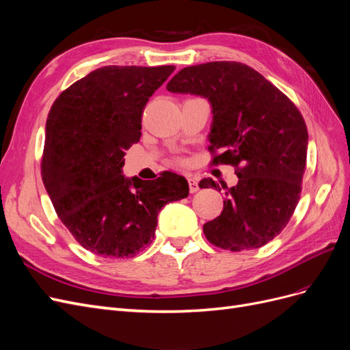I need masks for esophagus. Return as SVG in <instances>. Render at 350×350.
<instances>
[{
	"instance_id": "1",
	"label": "esophagus",
	"mask_w": 350,
	"mask_h": 350,
	"mask_svg": "<svg viewBox=\"0 0 350 350\" xmlns=\"http://www.w3.org/2000/svg\"><path fill=\"white\" fill-rule=\"evenodd\" d=\"M188 184H189V193H191V194L197 193L198 189H200L198 183H197V179H196V178H193V176H189V178H188Z\"/></svg>"
}]
</instances>
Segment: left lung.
I'll return each mask as SVG.
<instances>
[{
  "label": "left lung",
  "mask_w": 350,
  "mask_h": 350,
  "mask_svg": "<svg viewBox=\"0 0 350 350\" xmlns=\"http://www.w3.org/2000/svg\"><path fill=\"white\" fill-rule=\"evenodd\" d=\"M166 89L208 99L211 163L235 166L220 216L203 226L213 245L245 251L266 245L288 225L299 201L308 130L293 102L258 71L235 61L185 67ZM220 187L211 178L200 188Z\"/></svg>",
  "instance_id": "obj_1"
}]
</instances>
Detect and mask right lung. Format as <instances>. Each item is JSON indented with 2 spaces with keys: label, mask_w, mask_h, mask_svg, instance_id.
I'll return each mask as SVG.
<instances>
[{
  "label": "right lung",
  "mask_w": 350,
  "mask_h": 350,
  "mask_svg": "<svg viewBox=\"0 0 350 350\" xmlns=\"http://www.w3.org/2000/svg\"><path fill=\"white\" fill-rule=\"evenodd\" d=\"M174 66H107L62 92L51 107L42 181L58 217L83 248L133 257L154 238L161 208L188 196L181 175L124 178L125 150L140 140L147 100Z\"/></svg>",
  "instance_id": "1"
}]
</instances>
